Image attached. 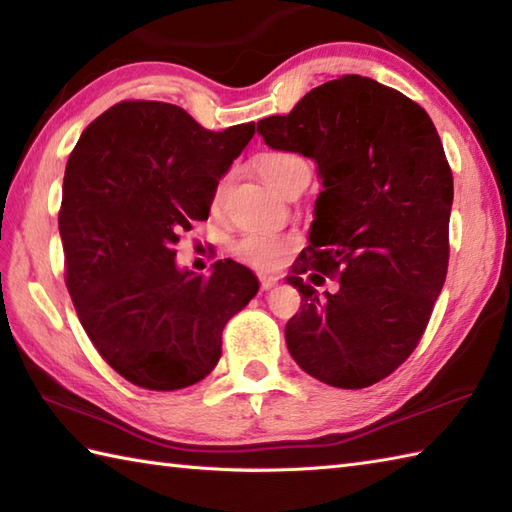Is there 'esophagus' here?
Returning a JSON list of instances; mask_svg holds the SVG:
<instances>
[{
  "mask_svg": "<svg viewBox=\"0 0 512 512\" xmlns=\"http://www.w3.org/2000/svg\"><path fill=\"white\" fill-rule=\"evenodd\" d=\"M279 284V279L273 277V275H259V286H262V290H270L275 288Z\"/></svg>",
  "mask_w": 512,
  "mask_h": 512,
  "instance_id": "obj_1",
  "label": "esophagus"
}]
</instances>
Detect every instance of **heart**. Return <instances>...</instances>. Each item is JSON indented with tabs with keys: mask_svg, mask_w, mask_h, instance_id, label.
Masks as SVG:
<instances>
[{
	"mask_svg": "<svg viewBox=\"0 0 512 512\" xmlns=\"http://www.w3.org/2000/svg\"><path fill=\"white\" fill-rule=\"evenodd\" d=\"M257 171L259 176L264 178L268 187H273L277 193L288 195L295 193L297 189H306L312 169L308 165L306 158H301L299 154H292V151H264L259 154L257 160ZM228 173L215 182L211 202L213 206H220L226 189H228ZM295 246V237L290 235H281L273 231H244L242 235H237L231 242V253L248 266H253L257 270H273L277 266L284 264V259Z\"/></svg>",
	"mask_w": 512,
	"mask_h": 512,
	"instance_id": "heart-1",
	"label": "heart"
}]
</instances>
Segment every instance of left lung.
<instances>
[{"instance_id": "1", "label": "left lung", "mask_w": 512, "mask_h": 512, "mask_svg": "<svg viewBox=\"0 0 512 512\" xmlns=\"http://www.w3.org/2000/svg\"><path fill=\"white\" fill-rule=\"evenodd\" d=\"M257 132L312 158L323 180L310 246L288 277L301 295L288 350L325 385H374L416 350L447 279L453 173L436 125L398 90L345 74ZM303 274L340 290L319 298Z\"/></svg>"}]
</instances>
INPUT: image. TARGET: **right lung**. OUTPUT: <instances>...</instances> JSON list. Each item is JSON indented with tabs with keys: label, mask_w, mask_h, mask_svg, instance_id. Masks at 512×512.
<instances>
[{
	"label": "right lung",
	"mask_w": 512,
	"mask_h": 512,
	"mask_svg": "<svg viewBox=\"0 0 512 512\" xmlns=\"http://www.w3.org/2000/svg\"><path fill=\"white\" fill-rule=\"evenodd\" d=\"M255 123L211 132L178 105L121 101L83 129L63 176L65 286L103 361L136 387L200 383L222 356L226 321L257 295V277L217 259L209 277L176 266L182 231Z\"/></svg>",
	"instance_id": "1"
}]
</instances>
